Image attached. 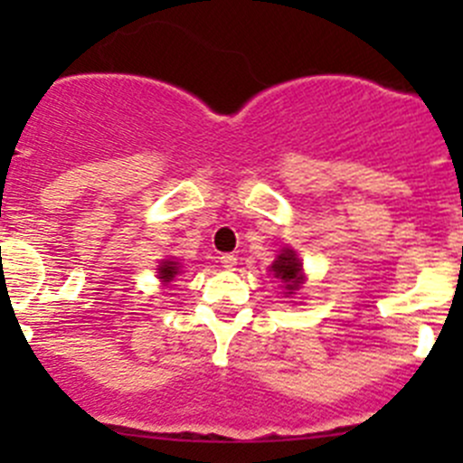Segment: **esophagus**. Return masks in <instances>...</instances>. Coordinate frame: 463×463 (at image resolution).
Wrapping results in <instances>:
<instances>
[{
  "label": "esophagus",
  "instance_id": "34e87169",
  "mask_svg": "<svg viewBox=\"0 0 463 463\" xmlns=\"http://www.w3.org/2000/svg\"><path fill=\"white\" fill-rule=\"evenodd\" d=\"M219 260H222L223 269H228V270H232V269H235V266H237V258H235V255H232V253H223Z\"/></svg>",
  "mask_w": 463,
  "mask_h": 463
}]
</instances>
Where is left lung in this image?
Returning a JSON list of instances; mask_svg holds the SVG:
<instances>
[{
	"label": "left lung",
	"mask_w": 463,
	"mask_h": 463,
	"mask_svg": "<svg viewBox=\"0 0 463 463\" xmlns=\"http://www.w3.org/2000/svg\"><path fill=\"white\" fill-rule=\"evenodd\" d=\"M270 270H273L275 278L282 282L284 296H293V293L300 288V284L305 282V273H302V261L296 255L293 249H282L279 255L275 258L273 264H270Z\"/></svg>",
	"instance_id": "8db88e82"
}]
</instances>
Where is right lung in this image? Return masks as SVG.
Returning <instances> with one entry per match:
<instances>
[{"label": "right lung", "mask_w": 463, "mask_h": 463, "mask_svg": "<svg viewBox=\"0 0 463 463\" xmlns=\"http://www.w3.org/2000/svg\"><path fill=\"white\" fill-rule=\"evenodd\" d=\"M179 273H181V266L176 260H163L161 266H158V279H161L163 284L172 282Z\"/></svg>", "instance_id": "1"}]
</instances>
